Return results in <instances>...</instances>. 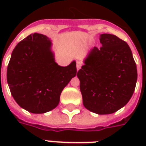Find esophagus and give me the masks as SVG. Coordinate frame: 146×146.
I'll return each mask as SVG.
<instances>
[{"instance_id":"obj_1","label":"esophagus","mask_w":146,"mask_h":146,"mask_svg":"<svg viewBox=\"0 0 146 146\" xmlns=\"http://www.w3.org/2000/svg\"><path fill=\"white\" fill-rule=\"evenodd\" d=\"M82 66V63L81 61H77L76 63V68H77V70H79Z\"/></svg>"}]
</instances>
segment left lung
<instances>
[{
  "mask_svg": "<svg viewBox=\"0 0 146 146\" xmlns=\"http://www.w3.org/2000/svg\"><path fill=\"white\" fill-rule=\"evenodd\" d=\"M99 48L94 47L78 71L83 105L98 114H109L126 105L137 80L132 51L123 40L102 34Z\"/></svg>",
  "mask_w": 146,
  "mask_h": 146,
  "instance_id": "left-lung-1",
  "label": "left lung"
}]
</instances>
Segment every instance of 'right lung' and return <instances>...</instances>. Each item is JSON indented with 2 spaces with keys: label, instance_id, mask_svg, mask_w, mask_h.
<instances>
[{
  "label": "right lung",
  "instance_id": "1",
  "mask_svg": "<svg viewBox=\"0 0 146 146\" xmlns=\"http://www.w3.org/2000/svg\"><path fill=\"white\" fill-rule=\"evenodd\" d=\"M47 36L34 33L15 47L7 71L11 95L19 106L43 113L58 105L64 87L76 75V64H56Z\"/></svg>",
  "mask_w": 146,
  "mask_h": 146
}]
</instances>
